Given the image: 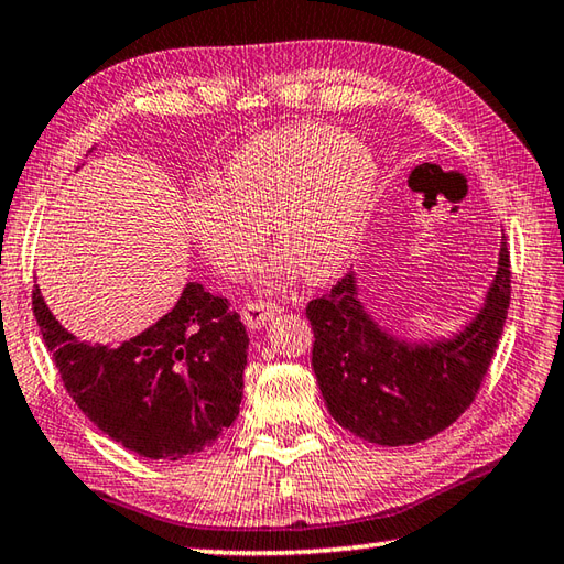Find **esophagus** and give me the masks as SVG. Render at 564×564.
<instances>
[{"instance_id": "1", "label": "esophagus", "mask_w": 564, "mask_h": 564, "mask_svg": "<svg viewBox=\"0 0 564 564\" xmlns=\"http://www.w3.org/2000/svg\"><path fill=\"white\" fill-rule=\"evenodd\" d=\"M281 313V305L275 303H263V301H249L245 307H241V317H245L247 327L259 329L269 323L271 317Z\"/></svg>"}]
</instances>
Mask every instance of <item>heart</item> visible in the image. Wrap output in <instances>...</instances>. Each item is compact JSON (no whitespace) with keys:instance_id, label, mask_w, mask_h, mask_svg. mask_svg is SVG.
<instances>
[{"instance_id":"heart-1","label":"heart","mask_w":564,"mask_h":564,"mask_svg":"<svg viewBox=\"0 0 564 564\" xmlns=\"http://www.w3.org/2000/svg\"><path fill=\"white\" fill-rule=\"evenodd\" d=\"M379 191L371 151L329 124H293L249 139L231 153L223 183L187 187L185 223L217 273L237 279L267 245L283 249L263 267L283 279L301 267L325 281L357 251Z\"/></svg>"}]
</instances>
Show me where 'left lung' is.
<instances>
[{"label": "left lung", "instance_id": "obj_1", "mask_svg": "<svg viewBox=\"0 0 564 564\" xmlns=\"http://www.w3.org/2000/svg\"><path fill=\"white\" fill-rule=\"evenodd\" d=\"M511 303V257L501 239L499 271L477 317L452 339L411 345L364 311L355 273L307 305L313 371L335 421L373 445H415L443 433L471 405Z\"/></svg>", "mask_w": 564, "mask_h": 564}]
</instances>
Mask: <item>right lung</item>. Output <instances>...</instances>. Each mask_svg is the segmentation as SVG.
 <instances>
[{"label": "right lung", "mask_w": 564, "mask_h": 564, "mask_svg": "<svg viewBox=\"0 0 564 564\" xmlns=\"http://www.w3.org/2000/svg\"><path fill=\"white\" fill-rule=\"evenodd\" d=\"M31 305L65 391L121 447L183 459L213 447L237 421L249 337L227 297L187 283L171 313L119 347L70 335L39 285Z\"/></svg>", "instance_id": "obj_1"}]
</instances>
